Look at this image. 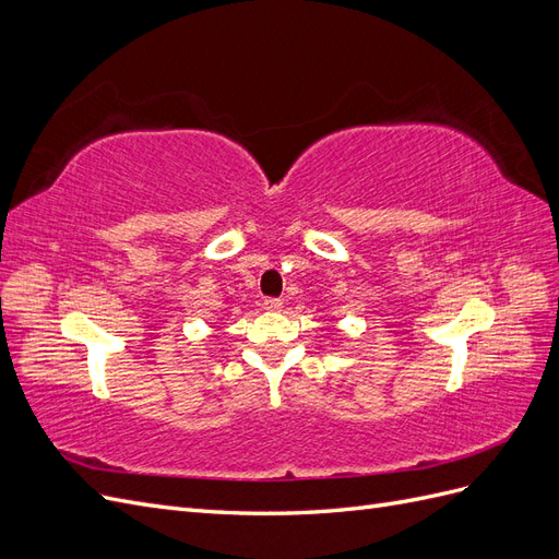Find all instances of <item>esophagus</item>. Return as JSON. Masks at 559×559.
Instances as JSON below:
<instances>
[{
  "label": "esophagus",
  "mask_w": 559,
  "mask_h": 559,
  "mask_svg": "<svg viewBox=\"0 0 559 559\" xmlns=\"http://www.w3.org/2000/svg\"><path fill=\"white\" fill-rule=\"evenodd\" d=\"M263 308L267 312H277V310H282V300L280 298H265L263 300Z\"/></svg>",
  "instance_id": "34e87169"
}]
</instances>
